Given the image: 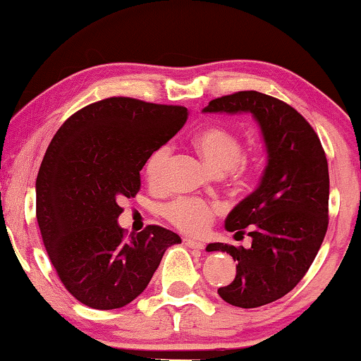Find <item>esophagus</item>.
<instances>
[{
    "mask_svg": "<svg viewBox=\"0 0 361 361\" xmlns=\"http://www.w3.org/2000/svg\"><path fill=\"white\" fill-rule=\"evenodd\" d=\"M184 245L189 246L192 250H204V243H202V241H197L192 238H184Z\"/></svg>",
    "mask_w": 361,
    "mask_h": 361,
    "instance_id": "esophagus-1",
    "label": "esophagus"
}]
</instances>
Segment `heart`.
<instances>
[{
    "mask_svg": "<svg viewBox=\"0 0 361 361\" xmlns=\"http://www.w3.org/2000/svg\"><path fill=\"white\" fill-rule=\"evenodd\" d=\"M195 147L215 172L231 171L236 177L248 174L253 162L241 159L243 145L238 135L226 128L212 126L202 130L195 136ZM171 146L162 145L156 147L147 157L145 172L151 184L161 182L164 169L171 157ZM216 209L199 199H176L164 207V216L177 228L185 233H202L212 224Z\"/></svg>",
    "mask_w": 361,
    "mask_h": 361,
    "instance_id": "b5f03b06",
    "label": "heart"
}]
</instances>
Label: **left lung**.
Here are the masks:
<instances>
[{
    "label": "left lung",
    "instance_id": "1",
    "mask_svg": "<svg viewBox=\"0 0 361 361\" xmlns=\"http://www.w3.org/2000/svg\"><path fill=\"white\" fill-rule=\"evenodd\" d=\"M204 113H251L266 149L258 189L225 220L235 235L248 233L251 246L210 243L207 251L233 256L236 276L219 289L231 305L253 309L293 290L317 255L329 225V164L324 147L304 116L259 92L215 98Z\"/></svg>",
    "mask_w": 361,
    "mask_h": 361
}]
</instances>
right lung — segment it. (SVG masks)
Returning a JSON list of instances; mask_svg holds the SVG:
<instances>
[{
    "label": "right lung",
    "instance_id": "right-lung-1",
    "mask_svg": "<svg viewBox=\"0 0 361 361\" xmlns=\"http://www.w3.org/2000/svg\"><path fill=\"white\" fill-rule=\"evenodd\" d=\"M187 120V108L111 97L59 128L36 179V215L49 258L66 289L92 309L135 300L174 231L149 225L125 238L120 202L140 190V171Z\"/></svg>",
    "mask_w": 361,
    "mask_h": 361
}]
</instances>
